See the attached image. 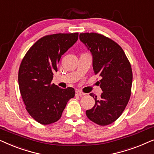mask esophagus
I'll return each mask as SVG.
<instances>
[{"label":"esophagus","instance_id":"esophagus-1","mask_svg":"<svg viewBox=\"0 0 154 154\" xmlns=\"http://www.w3.org/2000/svg\"><path fill=\"white\" fill-rule=\"evenodd\" d=\"M75 94H76V95H78V96H83V95H85V93H83V92H81V91H80V90H76V91H75Z\"/></svg>","mask_w":154,"mask_h":154}]
</instances>
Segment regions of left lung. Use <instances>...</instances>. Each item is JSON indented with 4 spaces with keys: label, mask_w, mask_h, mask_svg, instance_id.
Listing matches in <instances>:
<instances>
[{
    "label": "left lung",
    "mask_w": 154,
    "mask_h": 154,
    "mask_svg": "<svg viewBox=\"0 0 154 154\" xmlns=\"http://www.w3.org/2000/svg\"><path fill=\"white\" fill-rule=\"evenodd\" d=\"M80 40L92 53L94 74L100 77V99L90 93L95 104L86 111L90 121L100 125L112 123L129 102L132 83L131 65L121 46L96 33H80Z\"/></svg>",
    "instance_id": "left-lung-1"
}]
</instances>
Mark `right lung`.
Returning <instances> with one entry per match:
<instances>
[{
  "label": "right lung",
  "mask_w": 154,
  "mask_h": 154,
  "mask_svg": "<svg viewBox=\"0 0 154 154\" xmlns=\"http://www.w3.org/2000/svg\"><path fill=\"white\" fill-rule=\"evenodd\" d=\"M79 33L45 35L28 50L18 73L19 87L29 115L39 123L57 121L68 101L75 96L73 88L62 89L51 83L61 57L78 41Z\"/></svg>",
  "instance_id": "1"
}]
</instances>
